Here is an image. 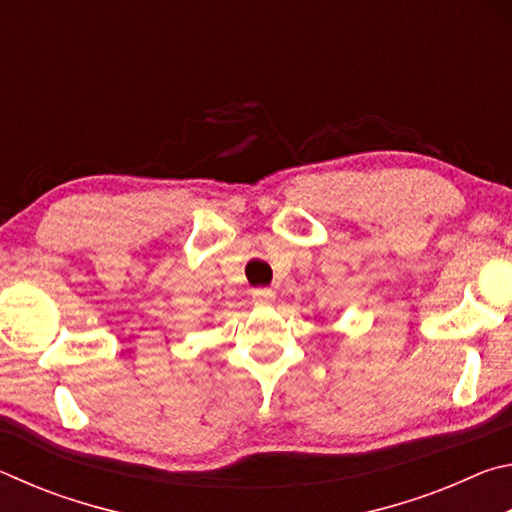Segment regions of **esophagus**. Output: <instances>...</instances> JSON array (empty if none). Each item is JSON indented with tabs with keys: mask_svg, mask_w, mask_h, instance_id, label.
Returning a JSON list of instances; mask_svg holds the SVG:
<instances>
[{
	"mask_svg": "<svg viewBox=\"0 0 512 512\" xmlns=\"http://www.w3.org/2000/svg\"><path fill=\"white\" fill-rule=\"evenodd\" d=\"M253 302L259 307H266V305H273L275 302V291L273 289H255L253 291Z\"/></svg>",
	"mask_w": 512,
	"mask_h": 512,
	"instance_id": "obj_1",
	"label": "esophagus"
}]
</instances>
